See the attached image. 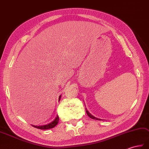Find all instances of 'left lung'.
<instances>
[{"instance_id":"8db88e82","label":"left lung","mask_w":149,"mask_h":149,"mask_svg":"<svg viewBox=\"0 0 149 149\" xmlns=\"http://www.w3.org/2000/svg\"><path fill=\"white\" fill-rule=\"evenodd\" d=\"M86 109V108H85ZM86 113H87V114L88 115V116L90 117V118H92V119H95V120H101V119H100V118H96V117H94L93 115H92L90 113H89V112L88 111V110H87V109H86Z\"/></svg>"}]
</instances>
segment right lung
Returning <instances> with one entry per match:
<instances>
[{"label":"right lung","mask_w":149,"mask_h":149,"mask_svg":"<svg viewBox=\"0 0 149 149\" xmlns=\"http://www.w3.org/2000/svg\"><path fill=\"white\" fill-rule=\"evenodd\" d=\"M61 97V95L59 96L58 101H60ZM58 122V115H57V117H56L55 119L53 120L52 122H50V123H49L48 124L43 125H32L33 127H34L36 128H38V129H40V130H49V129L54 128L56 125H57Z\"/></svg>","instance_id":"obj_1"}]
</instances>
